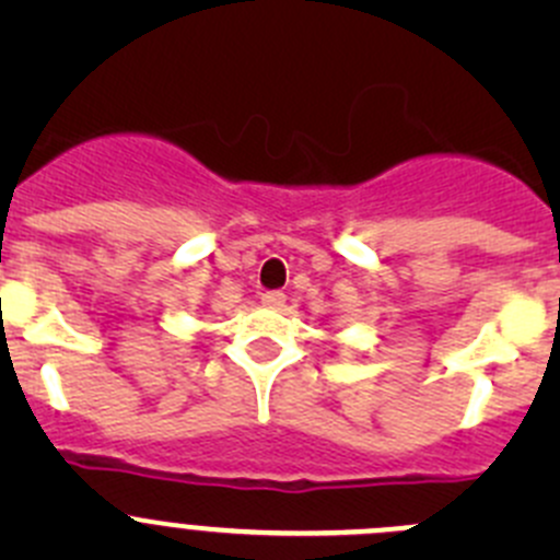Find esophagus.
Returning <instances> with one entry per match:
<instances>
[{"label": "esophagus", "mask_w": 560, "mask_h": 560, "mask_svg": "<svg viewBox=\"0 0 560 560\" xmlns=\"http://www.w3.org/2000/svg\"><path fill=\"white\" fill-rule=\"evenodd\" d=\"M284 303H287V295H284V292H279V290L265 292V295H262V306H268V308H281Z\"/></svg>", "instance_id": "obj_1"}]
</instances>
